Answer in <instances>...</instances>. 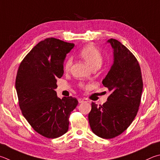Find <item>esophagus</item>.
I'll list each match as a JSON object with an SVG mask.
<instances>
[{"label": "esophagus", "mask_w": 160, "mask_h": 160, "mask_svg": "<svg viewBox=\"0 0 160 160\" xmlns=\"http://www.w3.org/2000/svg\"><path fill=\"white\" fill-rule=\"evenodd\" d=\"M86 101H88L87 99H85V98H78V102H79L80 103H83V102H86Z\"/></svg>", "instance_id": "34e87169"}]
</instances>
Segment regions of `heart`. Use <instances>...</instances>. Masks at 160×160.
Masks as SVG:
<instances>
[{"instance_id":"b5f03b06","label":"heart","mask_w":160,"mask_h":160,"mask_svg":"<svg viewBox=\"0 0 160 160\" xmlns=\"http://www.w3.org/2000/svg\"><path fill=\"white\" fill-rule=\"evenodd\" d=\"M79 54L85 62L91 67L99 68L102 63L103 57L102 54L97 48L93 45H87L83 47L79 52ZM72 63V59L71 57H68L63 63V70L66 72L70 71Z\"/></svg>"}]
</instances>
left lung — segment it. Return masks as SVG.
I'll return each instance as SVG.
<instances>
[{
	"mask_svg": "<svg viewBox=\"0 0 160 160\" xmlns=\"http://www.w3.org/2000/svg\"><path fill=\"white\" fill-rule=\"evenodd\" d=\"M108 42L114 51V62L102 83L110 94L102 106L92 103L88 118L93 133L110 139L123 133L134 120L143 84L134 55L117 40L110 38Z\"/></svg>",
	"mask_w": 160,
	"mask_h": 160,
	"instance_id": "left-lung-1",
	"label": "left lung"
}]
</instances>
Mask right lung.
<instances>
[{"label":"right lung","instance_id":"1","mask_svg":"<svg viewBox=\"0 0 160 160\" xmlns=\"http://www.w3.org/2000/svg\"><path fill=\"white\" fill-rule=\"evenodd\" d=\"M73 43L49 38L35 46L22 61L15 88L22 115L36 132L56 138L67 132L76 98H58L57 79L63 74V61Z\"/></svg>","mask_w":160,"mask_h":160}]
</instances>
